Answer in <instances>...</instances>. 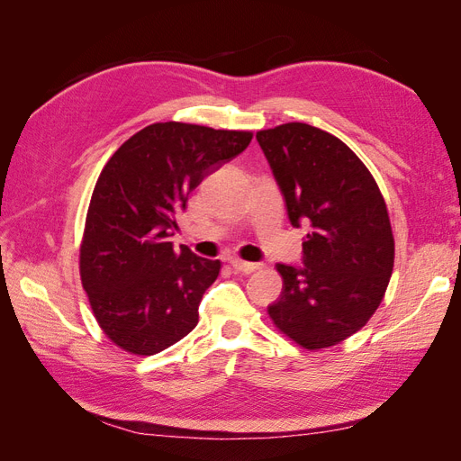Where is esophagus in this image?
<instances>
[{
  "instance_id": "obj_1",
  "label": "esophagus",
  "mask_w": 461,
  "mask_h": 461,
  "mask_svg": "<svg viewBox=\"0 0 461 461\" xmlns=\"http://www.w3.org/2000/svg\"><path fill=\"white\" fill-rule=\"evenodd\" d=\"M230 263H232V269L236 273H244V275H249L256 269H259V263H249V261H242V259H232Z\"/></svg>"
}]
</instances>
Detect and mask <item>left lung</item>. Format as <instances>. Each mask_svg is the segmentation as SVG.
Listing matches in <instances>:
<instances>
[{
    "label": "left lung",
    "instance_id": "left-lung-1",
    "mask_svg": "<svg viewBox=\"0 0 461 461\" xmlns=\"http://www.w3.org/2000/svg\"><path fill=\"white\" fill-rule=\"evenodd\" d=\"M258 142L281 188L292 227H310L303 267L276 263L283 292L267 312L275 327L308 350L364 327L394 267V236L383 194L356 153L305 122L259 131Z\"/></svg>",
    "mask_w": 461,
    "mask_h": 461
}]
</instances>
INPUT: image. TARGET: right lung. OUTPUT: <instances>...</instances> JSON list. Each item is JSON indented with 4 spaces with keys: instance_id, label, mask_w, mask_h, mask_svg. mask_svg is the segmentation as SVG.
Listing matches in <instances>:
<instances>
[{
    "instance_id": "add662e5",
    "label": "right lung",
    "mask_w": 461,
    "mask_h": 461,
    "mask_svg": "<svg viewBox=\"0 0 461 461\" xmlns=\"http://www.w3.org/2000/svg\"><path fill=\"white\" fill-rule=\"evenodd\" d=\"M252 142V132L156 122L131 136L97 178L80 244L92 312L124 352L153 356L198 325L219 259L173 248L188 194Z\"/></svg>"
}]
</instances>
